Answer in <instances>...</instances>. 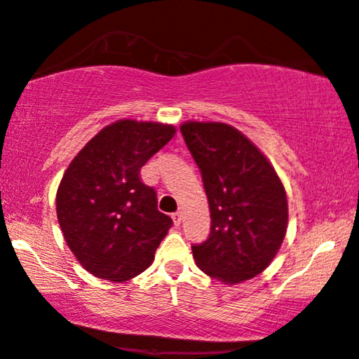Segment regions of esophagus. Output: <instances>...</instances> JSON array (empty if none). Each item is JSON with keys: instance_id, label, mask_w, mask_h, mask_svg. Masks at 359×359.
<instances>
[{"instance_id": "1", "label": "esophagus", "mask_w": 359, "mask_h": 359, "mask_svg": "<svg viewBox=\"0 0 359 359\" xmlns=\"http://www.w3.org/2000/svg\"><path fill=\"white\" fill-rule=\"evenodd\" d=\"M172 219H174L175 226H180V222H182V212H175L172 215Z\"/></svg>"}]
</instances>
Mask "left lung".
Wrapping results in <instances>:
<instances>
[{
    "label": "left lung",
    "instance_id": "left-lung-1",
    "mask_svg": "<svg viewBox=\"0 0 359 359\" xmlns=\"http://www.w3.org/2000/svg\"><path fill=\"white\" fill-rule=\"evenodd\" d=\"M207 194L210 234L192 244L197 266L236 284L261 274L283 244L287 198L278 174L249 138L227 123L180 127Z\"/></svg>",
    "mask_w": 359,
    "mask_h": 359
}]
</instances>
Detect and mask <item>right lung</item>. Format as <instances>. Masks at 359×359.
I'll return each instance as SVG.
<instances>
[{
	"label": "right lung",
	"mask_w": 359,
	"mask_h": 359,
	"mask_svg": "<svg viewBox=\"0 0 359 359\" xmlns=\"http://www.w3.org/2000/svg\"><path fill=\"white\" fill-rule=\"evenodd\" d=\"M172 125L118 120L95 135L65 172L56 215L68 248L97 278L122 283L152 264L172 227L140 168L174 137Z\"/></svg>",
	"instance_id": "1"
}]
</instances>
